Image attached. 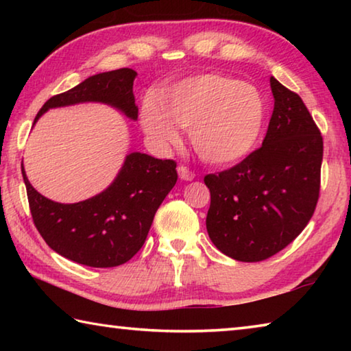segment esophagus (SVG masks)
Listing matches in <instances>:
<instances>
[{
    "label": "esophagus",
    "instance_id": "1",
    "mask_svg": "<svg viewBox=\"0 0 351 351\" xmlns=\"http://www.w3.org/2000/svg\"><path fill=\"white\" fill-rule=\"evenodd\" d=\"M178 175H180V178L184 181H192L195 178L193 171L186 167V165H180V167H178Z\"/></svg>",
    "mask_w": 351,
    "mask_h": 351
}]
</instances>
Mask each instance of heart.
Instances as JSON below:
<instances>
[{
    "label": "heart",
    "instance_id": "b5f03b06",
    "mask_svg": "<svg viewBox=\"0 0 351 351\" xmlns=\"http://www.w3.org/2000/svg\"><path fill=\"white\" fill-rule=\"evenodd\" d=\"M266 122V102L257 88L223 74H199L164 88L142 104L141 123L154 145L180 141L189 128L203 161L230 165L254 150Z\"/></svg>",
    "mask_w": 351,
    "mask_h": 351
}]
</instances>
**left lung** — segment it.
<instances>
[{
    "mask_svg": "<svg viewBox=\"0 0 351 351\" xmlns=\"http://www.w3.org/2000/svg\"><path fill=\"white\" fill-rule=\"evenodd\" d=\"M269 83L274 111L263 144L234 167L204 176L207 232L239 261L280 252L305 229L319 199L322 136L299 94L274 77Z\"/></svg>",
    "mask_w": 351,
    "mask_h": 351,
    "instance_id": "left-lung-1",
    "label": "left lung"
}]
</instances>
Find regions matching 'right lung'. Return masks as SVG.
Instances as JSON below:
<instances>
[{
  "instance_id": "1",
  "label": "right lung",
  "mask_w": 351,
  "mask_h": 351,
  "mask_svg": "<svg viewBox=\"0 0 351 351\" xmlns=\"http://www.w3.org/2000/svg\"><path fill=\"white\" fill-rule=\"evenodd\" d=\"M138 75L130 68L88 77L80 85L57 94L41 106L34 123L49 108L82 102H102L138 119L133 82ZM26 184L29 209L35 228L64 258L91 268H112L127 263L145 243L154 213L176 184V162L145 153H130L111 186L90 199L62 204L47 199Z\"/></svg>"
}]
</instances>
